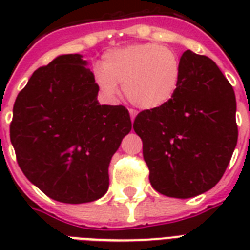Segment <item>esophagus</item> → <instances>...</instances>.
Here are the masks:
<instances>
[{"instance_id":"1","label":"esophagus","mask_w":250,"mask_h":250,"mask_svg":"<svg viewBox=\"0 0 250 250\" xmlns=\"http://www.w3.org/2000/svg\"><path fill=\"white\" fill-rule=\"evenodd\" d=\"M129 115H131V121H135V118H136V111L132 109H129Z\"/></svg>"}]
</instances>
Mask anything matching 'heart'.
<instances>
[{
  "label": "heart",
  "mask_w": 250,
  "mask_h": 250,
  "mask_svg": "<svg viewBox=\"0 0 250 250\" xmlns=\"http://www.w3.org/2000/svg\"><path fill=\"white\" fill-rule=\"evenodd\" d=\"M182 60L174 49L156 42H137L107 50L94 83L109 101L119 94V83L133 105L145 110L166 106L182 83Z\"/></svg>",
  "instance_id": "obj_1"
}]
</instances>
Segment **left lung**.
<instances>
[{"label": "left lung", "mask_w": 250, "mask_h": 250, "mask_svg": "<svg viewBox=\"0 0 250 250\" xmlns=\"http://www.w3.org/2000/svg\"><path fill=\"white\" fill-rule=\"evenodd\" d=\"M183 76L166 106L141 111L133 122L143 140L149 180L167 197L190 198L225 174L237 143L236 98L214 61L187 50Z\"/></svg>", "instance_id": "1"}]
</instances>
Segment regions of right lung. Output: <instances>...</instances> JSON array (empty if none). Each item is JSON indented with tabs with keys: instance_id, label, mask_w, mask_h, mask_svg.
Masks as SVG:
<instances>
[{
	"instance_id": "obj_1",
	"label": "right lung",
	"mask_w": 250,
	"mask_h": 250,
	"mask_svg": "<svg viewBox=\"0 0 250 250\" xmlns=\"http://www.w3.org/2000/svg\"><path fill=\"white\" fill-rule=\"evenodd\" d=\"M82 54L37 68L18 94L10 140L23 174L64 204L96 201L109 188V165L132 123L125 106L101 105Z\"/></svg>"
}]
</instances>
